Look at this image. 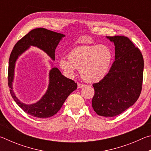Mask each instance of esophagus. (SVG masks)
<instances>
[{
    "instance_id": "1",
    "label": "esophagus",
    "mask_w": 151,
    "mask_h": 151,
    "mask_svg": "<svg viewBox=\"0 0 151 151\" xmlns=\"http://www.w3.org/2000/svg\"><path fill=\"white\" fill-rule=\"evenodd\" d=\"M77 86H78V88H82V87H83V86H85V85H84V84H80V83H78V85H77Z\"/></svg>"
}]
</instances>
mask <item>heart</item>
<instances>
[{
    "label": "heart",
    "mask_w": 151,
    "mask_h": 151,
    "mask_svg": "<svg viewBox=\"0 0 151 151\" xmlns=\"http://www.w3.org/2000/svg\"><path fill=\"white\" fill-rule=\"evenodd\" d=\"M112 60V51L107 45H86L74 48L68 58L61 57L58 66L68 77H73L77 68L84 80L95 83L107 75Z\"/></svg>",
    "instance_id": "obj_1"
}]
</instances>
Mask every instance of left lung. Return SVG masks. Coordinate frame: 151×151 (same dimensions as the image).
Masks as SVG:
<instances>
[{"label": "left lung", "mask_w": 151, "mask_h": 151, "mask_svg": "<svg viewBox=\"0 0 151 151\" xmlns=\"http://www.w3.org/2000/svg\"><path fill=\"white\" fill-rule=\"evenodd\" d=\"M115 47L114 62L109 73L94 83L92 106L98 115H119L133 105L142 89L144 60L139 48L124 36L106 37Z\"/></svg>", "instance_id": "left-lung-1"}]
</instances>
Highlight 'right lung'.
Listing matches in <instances>:
<instances>
[{"label":"right lung","mask_w":151,"mask_h":151,"mask_svg":"<svg viewBox=\"0 0 151 151\" xmlns=\"http://www.w3.org/2000/svg\"><path fill=\"white\" fill-rule=\"evenodd\" d=\"M65 35L39 28L32 30L19 40L12 50L9 61V86L11 94L16 103L23 111L32 116L49 118L59 111L69 94L77 88V84L62 75L58 68L50 61L51 69L48 73V85L46 93L39 101L32 104L20 101L13 90L15 65L18 58L30 47H35L55 60V49Z\"/></svg>","instance_id":"1"}]
</instances>
